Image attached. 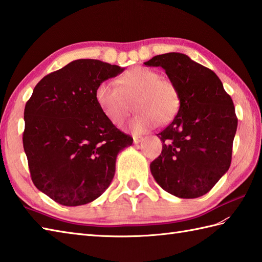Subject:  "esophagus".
<instances>
[{
	"label": "esophagus",
	"mask_w": 262,
	"mask_h": 262,
	"mask_svg": "<svg viewBox=\"0 0 262 262\" xmlns=\"http://www.w3.org/2000/svg\"><path fill=\"white\" fill-rule=\"evenodd\" d=\"M133 140H134V143L135 144H140L141 142H143L145 138H144L143 136H133Z\"/></svg>",
	"instance_id": "1"
}]
</instances>
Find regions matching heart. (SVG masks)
I'll list each match as a JSON object with an SVG mask.
<instances>
[{
  "mask_svg": "<svg viewBox=\"0 0 262 262\" xmlns=\"http://www.w3.org/2000/svg\"><path fill=\"white\" fill-rule=\"evenodd\" d=\"M116 84L103 81L98 85L96 100L100 110L111 124L120 127L130 113V102L138 111L129 127L144 133L157 126L169 124L180 109L181 96L176 83L160 77L148 68H134L116 80Z\"/></svg>",
  "mask_w": 262,
  "mask_h": 262,
  "instance_id": "heart-1",
  "label": "heart"
}]
</instances>
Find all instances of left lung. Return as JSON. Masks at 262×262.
<instances>
[{
	"label": "left lung",
	"instance_id": "1",
	"mask_svg": "<svg viewBox=\"0 0 262 262\" xmlns=\"http://www.w3.org/2000/svg\"><path fill=\"white\" fill-rule=\"evenodd\" d=\"M180 91L174 119L158 136L163 142L151 172L165 191L179 198L207 193L229 170L237 117L232 98L213 71L180 53L154 56Z\"/></svg>",
	"mask_w": 262,
	"mask_h": 262
}]
</instances>
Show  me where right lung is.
Returning <instances> with one entry per match:
<instances>
[{"label": "right lung", "mask_w": 262, "mask_h": 262, "mask_svg": "<svg viewBox=\"0 0 262 262\" xmlns=\"http://www.w3.org/2000/svg\"><path fill=\"white\" fill-rule=\"evenodd\" d=\"M122 72L98 59H77L43 76L25 107L22 135L30 177L64 206L93 202L110 185L116 158L133 138L105 118L100 83Z\"/></svg>", "instance_id": "add662e5"}]
</instances>
